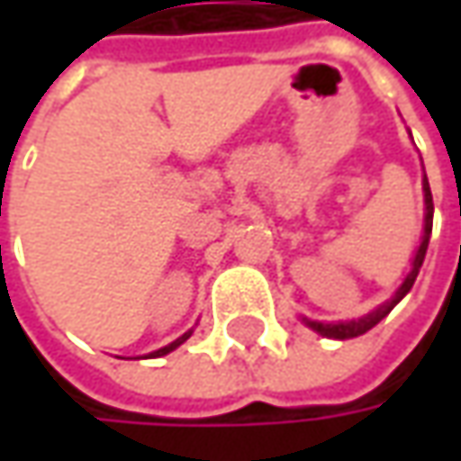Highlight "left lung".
I'll return each instance as SVG.
<instances>
[{"label":"left lung","mask_w":461,"mask_h":461,"mask_svg":"<svg viewBox=\"0 0 461 461\" xmlns=\"http://www.w3.org/2000/svg\"><path fill=\"white\" fill-rule=\"evenodd\" d=\"M423 203H426L423 236H420V243H418L416 254H413V261H411V272L405 275V279H402V285H400L398 290H395V294H393L390 300H384V303H382V305H377L375 310H369L366 315L351 318V321L323 323V321H310V318H305V315H303V323H305V326L312 328V330H315V333H321V336H326V339H339V341H344V339H357V336L366 333L369 328L377 326L382 318H384L390 310L395 308V305H398L405 294L411 293V287H413V282H416L418 272H420V267H423L426 249H429V240H431V228H434V197H431V186H429V179H426V171H423Z\"/></svg>","instance_id":"left-lung-1"}]
</instances>
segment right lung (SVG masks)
<instances>
[{
  "mask_svg": "<svg viewBox=\"0 0 461 461\" xmlns=\"http://www.w3.org/2000/svg\"><path fill=\"white\" fill-rule=\"evenodd\" d=\"M192 330H194V328H189V330H186V333H182V336H179L176 341H171V344L161 346V348H156V351H151V354H149V359H156V357H167V354H171L174 348H179V346L185 344L186 339L192 336Z\"/></svg>",
  "mask_w": 461,
  "mask_h": 461,
  "instance_id": "obj_1",
  "label": "right lung"
}]
</instances>
